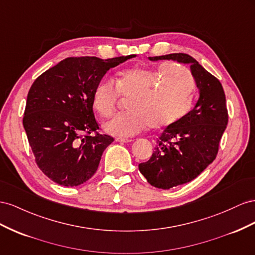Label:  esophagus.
I'll return each mask as SVG.
<instances>
[{
  "instance_id": "obj_1",
  "label": "esophagus",
  "mask_w": 255,
  "mask_h": 255,
  "mask_svg": "<svg viewBox=\"0 0 255 255\" xmlns=\"http://www.w3.org/2000/svg\"><path fill=\"white\" fill-rule=\"evenodd\" d=\"M116 142H122V143H129L131 142V139H125V137H115Z\"/></svg>"
}]
</instances>
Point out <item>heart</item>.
Here are the masks:
<instances>
[{
    "instance_id": "b5f03b06",
    "label": "heart",
    "mask_w": 255,
    "mask_h": 255,
    "mask_svg": "<svg viewBox=\"0 0 255 255\" xmlns=\"http://www.w3.org/2000/svg\"><path fill=\"white\" fill-rule=\"evenodd\" d=\"M114 85L104 78L94 87L92 105L103 118H109L119 96L129 99L128 112L115 115L104 125L109 134L128 137L150 125L155 129L169 127L189 112L195 82L186 68L173 63L157 67H131L120 72Z\"/></svg>"
}]
</instances>
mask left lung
Masks as SVG:
<instances>
[{
    "instance_id": "left-lung-1",
    "label": "left lung",
    "mask_w": 255,
    "mask_h": 255,
    "mask_svg": "<svg viewBox=\"0 0 255 255\" xmlns=\"http://www.w3.org/2000/svg\"><path fill=\"white\" fill-rule=\"evenodd\" d=\"M148 59L189 64L200 93L192 110L163 130L148 161L139 164L140 172L151 186L170 189L198 177L216 159L228 125V109L219 80L192 56L172 53Z\"/></svg>"
}]
</instances>
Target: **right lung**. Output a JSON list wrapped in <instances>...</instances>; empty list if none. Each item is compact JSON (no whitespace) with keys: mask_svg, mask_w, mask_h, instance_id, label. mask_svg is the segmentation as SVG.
I'll list each match as a JSON object with an SVG mask.
<instances>
[{"mask_svg":"<svg viewBox=\"0 0 255 255\" xmlns=\"http://www.w3.org/2000/svg\"><path fill=\"white\" fill-rule=\"evenodd\" d=\"M128 59L131 56L67 57L32 84L23 127L36 163L54 183L76 187L96 173L114 139L97 132L92 94L109 69Z\"/></svg>","mask_w":255,"mask_h":255,"instance_id":"right-lung-1","label":"right lung"}]
</instances>
